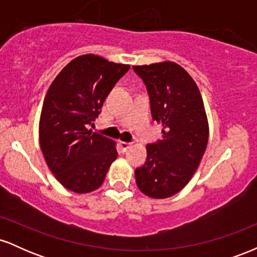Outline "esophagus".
I'll return each instance as SVG.
<instances>
[{"label": "esophagus", "mask_w": 257, "mask_h": 257, "mask_svg": "<svg viewBox=\"0 0 257 257\" xmlns=\"http://www.w3.org/2000/svg\"><path fill=\"white\" fill-rule=\"evenodd\" d=\"M132 146L131 143H125V141H119V147L122 151H126V150L129 149V147Z\"/></svg>", "instance_id": "1"}]
</instances>
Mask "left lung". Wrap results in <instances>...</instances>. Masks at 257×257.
Instances as JSON below:
<instances>
[{
    "label": "left lung",
    "mask_w": 257,
    "mask_h": 257,
    "mask_svg": "<svg viewBox=\"0 0 257 257\" xmlns=\"http://www.w3.org/2000/svg\"><path fill=\"white\" fill-rule=\"evenodd\" d=\"M150 98L152 119L163 124V138L146 146L147 158L135 169L139 190L168 198L187 185L208 145L209 126L200 91L175 63L133 66Z\"/></svg>",
    "instance_id": "8db88e82"
}]
</instances>
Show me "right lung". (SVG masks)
Instances as JSON below:
<instances>
[{"instance_id": "right-lung-1", "label": "right lung", "mask_w": 257, "mask_h": 257, "mask_svg": "<svg viewBox=\"0 0 257 257\" xmlns=\"http://www.w3.org/2000/svg\"><path fill=\"white\" fill-rule=\"evenodd\" d=\"M129 69L98 55H81L61 70L47 91L40 145L51 172L67 190L88 193L99 188L118 156L113 140L88 126Z\"/></svg>"}]
</instances>
